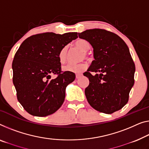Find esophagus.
I'll return each mask as SVG.
<instances>
[{"instance_id":"1","label":"esophagus","mask_w":149,"mask_h":149,"mask_svg":"<svg viewBox=\"0 0 149 149\" xmlns=\"http://www.w3.org/2000/svg\"><path fill=\"white\" fill-rule=\"evenodd\" d=\"M81 74H77L76 75H75V77H76V79H78V78H79V77H80L81 76Z\"/></svg>"}]
</instances>
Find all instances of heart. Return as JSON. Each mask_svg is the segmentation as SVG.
<instances>
[{
	"label": "heart",
	"instance_id": "heart-1",
	"mask_svg": "<svg viewBox=\"0 0 149 149\" xmlns=\"http://www.w3.org/2000/svg\"><path fill=\"white\" fill-rule=\"evenodd\" d=\"M75 45L77 47H78L79 49H81L83 52H87L90 48V44L88 41L85 39H78L75 42ZM67 54H68V47L64 46L59 51L58 54V58L59 61L61 63H64L67 59ZM86 57H88L87 55L85 54ZM88 68V64L86 62H81V63H76V64H72L69 63L68 65L63 66V70L65 72H73L75 74H79V73L83 72L84 70H86Z\"/></svg>",
	"mask_w": 149,
	"mask_h": 149
}]
</instances>
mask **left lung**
<instances>
[{
  "label": "left lung",
  "instance_id": "1",
  "mask_svg": "<svg viewBox=\"0 0 149 149\" xmlns=\"http://www.w3.org/2000/svg\"><path fill=\"white\" fill-rule=\"evenodd\" d=\"M78 35L94 49V60L84 73L90 81L85 89L87 100L97 111L112 114L128 102L134 83L135 65L128 46L118 35L102 29H88Z\"/></svg>",
  "mask_w": 149,
  "mask_h": 149
}]
</instances>
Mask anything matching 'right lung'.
Returning a JSON list of instances; mask_svg holds the SVG:
<instances>
[{
    "mask_svg": "<svg viewBox=\"0 0 149 149\" xmlns=\"http://www.w3.org/2000/svg\"><path fill=\"white\" fill-rule=\"evenodd\" d=\"M77 37V33L63 35L43 33L24 41L13 61V81L18 101L33 116H47L61 107L65 88L74 81L73 72L61 71L59 51ZM52 74H56L55 79Z\"/></svg>",
    "mask_w": 149,
    "mask_h": 149,
    "instance_id": "right-lung-1",
    "label": "right lung"
}]
</instances>
